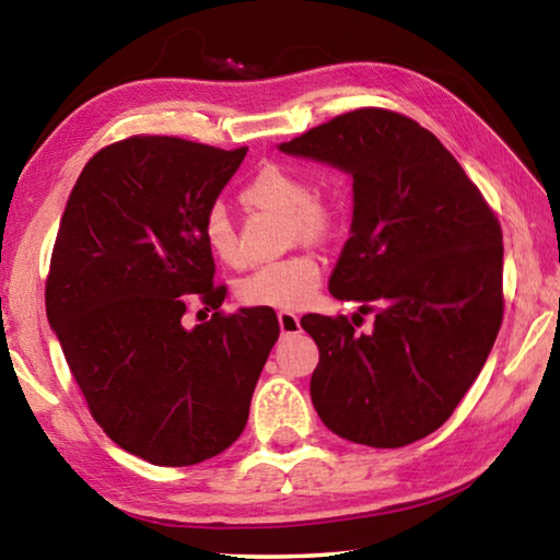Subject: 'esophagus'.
Listing matches in <instances>:
<instances>
[{"mask_svg": "<svg viewBox=\"0 0 560 560\" xmlns=\"http://www.w3.org/2000/svg\"><path fill=\"white\" fill-rule=\"evenodd\" d=\"M279 328H281V336H293L301 330V318L296 314H291V311H281L279 314Z\"/></svg>", "mask_w": 560, "mask_h": 560, "instance_id": "obj_1", "label": "esophagus"}]
</instances>
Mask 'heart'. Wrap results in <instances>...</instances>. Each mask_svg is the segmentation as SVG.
<instances>
[{"instance_id":"1","label":"heart","mask_w":560,"mask_h":560,"mask_svg":"<svg viewBox=\"0 0 560 560\" xmlns=\"http://www.w3.org/2000/svg\"><path fill=\"white\" fill-rule=\"evenodd\" d=\"M242 200L254 207H269L289 217L291 240H320L336 226V207L314 197V187L296 170L283 165H264L242 187ZM207 249L224 264H240L236 232L224 205H212L202 222ZM320 281V264L308 252H296L279 261L254 269L236 287V296L246 306L259 308H301L314 296Z\"/></svg>"}]
</instances>
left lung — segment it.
Here are the masks:
<instances>
[{"mask_svg":"<svg viewBox=\"0 0 560 560\" xmlns=\"http://www.w3.org/2000/svg\"><path fill=\"white\" fill-rule=\"evenodd\" d=\"M353 179V220L328 279L336 299L377 306L373 334L308 314L311 400L338 438L405 447L450 420L494 346L504 296L501 226L430 130L360 108L279 145Z\"/></svg>","mask_w":560,"mask_h":560,"instance_id":"left-lung-1","label":"left lung"}]
</instances>
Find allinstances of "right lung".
<instances>
[{
    "label": "right lung",
    "mask_w": 560,
    "mask_h": 560,
    "mask_svg": "<svg viewBox=\"0 0 560 560\" xmlns=\"http://www.w3.org/2000/svg\"><path fill=\"white\" fill-rule=\"evenodd\" d=\"M246 148L167 136L103 148L75 179L56 234L46 318L103 432L158 467H189L240 440L279 338L271 308L220 314L202 222ZM210 322L185 329L183 295Z\"/></svg>",
    "instance_id": "right-lung-1"
}]
</instances>
